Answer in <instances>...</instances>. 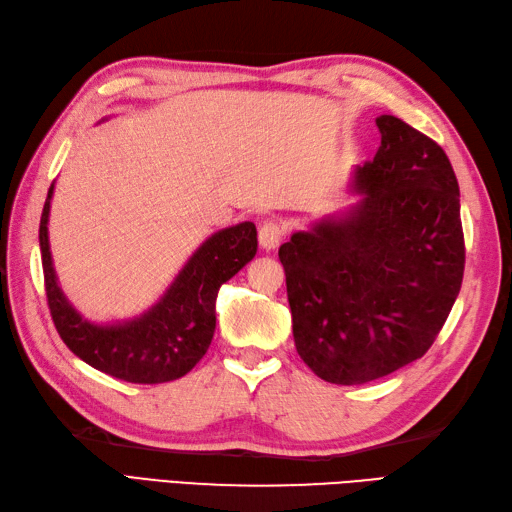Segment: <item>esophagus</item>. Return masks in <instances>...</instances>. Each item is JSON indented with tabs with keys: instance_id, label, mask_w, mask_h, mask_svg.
Wrapping results in <instances>:
<instances>
[{
	"instance_id": "34e87169",
	"label": "esophagus",
	"mask_w": 512,
	"mask_h": 512,
	"mask_svg": "<svg viewBox=\"0 0 512 512\" xmlns=\"http://www.w3.org/2000/svg\"><path fill=\"white\" fill-rule=\"evenodd\" d=\"M281 239H284V228H281L279 222L268 220L259 226V246L262 248L273 250L281 244Z\"/></svg>"
}]
</instances>
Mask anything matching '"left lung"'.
I'll use <instances>...</instances> for the list:
<instances>
[{
    "label": "left lung",
    "instance_id": "obj_1",
    "mask_svg": "<svg viewBox=\"0 0 512 512\" xmlns=\"http://www.w3.org/2000/svg\"><path fill=\"white\" fill-rule=\"evenodd\" d=\"M376 125V156L354 169L361 202L279 248L297 352L334 385H363L424 356L464 275L447 154L396 116Z\"/></svg>",
    "mask_w": 512,
    "mask_h": 512
}]
</instances>
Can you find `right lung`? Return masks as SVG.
<instances>
[{
  "mask_svg": "<svg viewBox=\"0 0 512 512\" xmlns=\"http://www.w3.org/2000/svg\"><path fill=\"white\" fill-rule=\"evenodd\" d=\"M54 184L43 204L39 246L48 308L63 343L99 372L127 383H169L206 354L215 332L217 290L257 253L253 222L222 228L195 250L156 306L132 321L99 325L83 319L65 299L52 268L48 217Z\"/></svg>",
  "mask_w": 512,
  "mask_h": 512,
  "instance_id": "right-lung-1",
  "label": "right lung"
}]
</instances>
